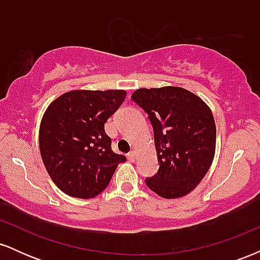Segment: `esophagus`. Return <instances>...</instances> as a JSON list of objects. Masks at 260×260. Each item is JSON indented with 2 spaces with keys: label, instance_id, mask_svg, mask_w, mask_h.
I'll list each match as a JSON object with an SVG mask.
<instances>
[{
  "label": "esophagus",
  "instance_id": "obj_1",
  "mask_svg": "<svg viewBox=\"0 0 260 260\" xmlns=\"http://www.w3.org/2000/svg\"><path fill=\"white\" fill-rule=\"evenodd\" d=\"M127 157H128V160L129 161H134L136 160V151H129V153H128V155H127Z\"/></svg>",
  "mask_w": 260,
  "mask_h": 260
}]
</instances>
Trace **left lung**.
<instances>
[{
  "label": "left lung",
  "instance_id": "1",
  "mask_svg": "<svg viewBox=\"0 0 260 260\" xmlns=\"http://www.w3.org/2000/svg\"><path fill=\"white\" fill-rule=\"evenodd\" d=\"M132 100L148 113L160 164L157 174L145 183L162 198L187 196L215 156L216 126L210 107L180 86L137 89Z\"/></svg>",
  "mask_w": 260,
  "mask_h": 260
}]
</instances>
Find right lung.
I'll use <instances>...</instances> for the list:
<instances>
[{
	"mask_svg": "<svg viewBox=\"0 0 260 260\" xmlns=\"http://www.w3.org/2000/svg\"><path fill=\"white\" fill-rule=\"evenodd\" d=\"M126 90H71L50 104L41 118L39 147L47 174L62 192L94 198L109 186L126 156L113 153L105 123Z\"/></svg>",
	"mask_w": 260,
	"mask_h": 260,
	"instance_id": "1",
	"label": "right lung"
}]
</instances>
